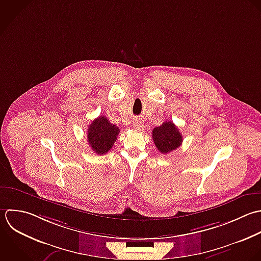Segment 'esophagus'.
<instances>
[{
	"instance_id": "1",
	"label": "esophagus",
	"mask_w": 261,
	"mask_h": 261,
	"mask_svg": "<svg viewBox=\"0 0 261 261\" xmlns=\"http://www.w3.org/2000/svg\"><path fill=\"white\" fill-rule=\"evenodd\" d=\"M133 127H134V129H136V130H141V129H143L144 125H143V123H142L141 121L135 120V121L133 122Z\"/></svg>"
}]
</instances>
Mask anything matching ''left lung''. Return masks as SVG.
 Here are the masks:
<instances>
[{"mask_svg": "<svg viewBox=\"0 0 261 261\" xmlns=\"http://www.w3.org/2000/svg\"><path fill=\"white\" fill-rule=\"evenodd\" d=\"M152 140L162 153H169L177 149L183 141L178 127L171 121L164 122L152 130Z\"/></svg>", "mask_w": 261, "mask_h": 261, "instance_id": "8db88e82", "label": "left lung"}]
</instances>
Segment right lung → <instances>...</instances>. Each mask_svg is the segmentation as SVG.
Here are the masks:
<instances>
[{"label": "right lung", "instance_id": "right-lung-1", "mask_svg": "<svg viewBox=\"0 0 261 261\" xmlns=\"http://www.w3.org/2000/svg\"><path fill=\"white\" fill-rule=\"evenodd\" d=\"M119 133V127L110 123L105 116H100L88 126L87 140L91 149L102 155L113 147Z\"/></svg>", "mask_w": 261, "mask_h": 261}]
</instances>
